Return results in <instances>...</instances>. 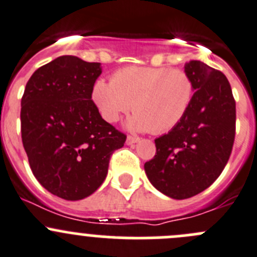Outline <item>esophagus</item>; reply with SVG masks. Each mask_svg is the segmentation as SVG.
Instances as JSON below:
<instances>
[{"label":"esophagus","instance_id":"34e87169","mask_svg":"<svg viewBox=\"0 0 257 257\" xmlns=\"http://www.w3.org/2000/svg\"><path fill=\"white\" fill-rule=\"evenodd\" d=\"M139 141H140V138H138V136L128 135V136H127V139H126V144H127V145H133V144L139 143Z\"/></svg>","mask_w":257,"mask_h":257}]
</instances>
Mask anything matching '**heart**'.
I'll return each instance as SVG.
<instances>
[{"instance_id": "1", "label": "heart", "mask_w": 257, "mask_h": 257, "mask_svg": "<svg viewBox=\"0 0 257 257\" xmlns=\"http://www.w3.org/2000/svg\"><path fill=\"white\" fill-rule=\"evenodd\" d=\"M194 96V83L182 69L126 67L117 70L111 82L98 79L92 99L107 122H116L133 108L127 121L134 131L164 134L187 116Z\"/></svg>"}]
</instances>
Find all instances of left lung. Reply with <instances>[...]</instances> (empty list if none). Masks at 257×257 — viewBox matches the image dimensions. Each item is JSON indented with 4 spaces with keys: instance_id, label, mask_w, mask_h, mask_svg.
Wrapping results in <instances>:
<instances>
[{
    "instance_id": "8db88e82",
    "label": "left lung",
    "mask_w": 257,
    "mask_h": 257,
    "mask_svg": "<svg viewBox=\"0 0 257 257\" xmlns=\"http://www.w3.org/2000/svg\"><path fill=\"white\" fill-rule=\"evenodd\" d=\"M184 70L194 83L187 116L155 140L156 154L145 163L151 184L174 199H187L221 175L236 135V102L226 75L199 60Z\"/></svg>"
}]
</instances>
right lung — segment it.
Instances as JSON below:
<instances>
[{"mask_svg": "<svg viewBox=\"0 0 257 257\" xmlns=\"http://www.w3.org/2000/svg\"><path fill=\"white\" fill-rule=\"evenodd\" d=\"M101 73L99 63L63 55L34 72L21 98V139L33 174L63 199L96 192L126 141L92 99Z\"/></svg>", "mask_w": 257, "mask_h": 257, "instance_id": "right-lung-1", "label": "right lung"}]
</instances>
